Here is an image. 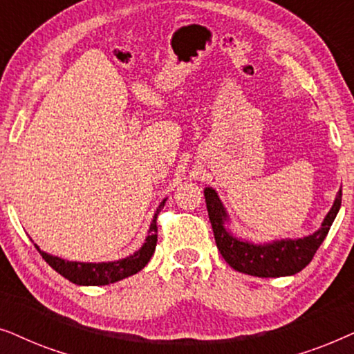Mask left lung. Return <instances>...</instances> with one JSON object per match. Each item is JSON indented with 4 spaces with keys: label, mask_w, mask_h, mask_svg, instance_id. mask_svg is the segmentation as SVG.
Masks as SVG:
<instances>
[{
    "label": "left lung",
    "mask_w": 354,
    "mask_h": 354,
    "mask_svg": "<svg viewBox=\"0 0 354 354\" xmlns=\"http://www.w3.org/2000/svg\"><path fill=\"white\" fill-rule=\"evenodd\" d=\"M207 216H209L217 248L230 268L254 277H283L303 270L311 263L316 251L326 239L333 219L342 206V190L338 192L332 209L322 227L313 235L298 240H277L268 245H253L235 239L225 230L227 212L212 188H205Z\"/></svg>",
    "instance_id": "1"
}]
</instances>
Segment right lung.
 I'll list each match as a JSON object with an SVG mask.
<instances>
[{
    "label": "right lung",
    "instance_id": "add662e5",
    "mask_svg": "<svg viewBox=\"0 0 354 354\" xmlns=\"http://www.w3.org/2000/svg\"><path fill=\"white\" fill-rule=\"evenodd\" d=\"M164 200L156 209V214L153 217L151 225H149L148 236L145 245L140 248L137 253L129 256V258L114 261V263H100V264H91V263H72V261H64L56 256H51L41 251L37 246L38 253L41 254V258L56 270L57 274H61L62 277L71 280L72 283L77 285H109L119 280L127 279L130 275L137 274L138 270H142L145 266L148 264V261L151 259L156 248L158 241V225L156 219L158 214L164 207Z\"/></svg>",
    "mask_w": 354,
    "mask_h": 354
}]
</instances>
